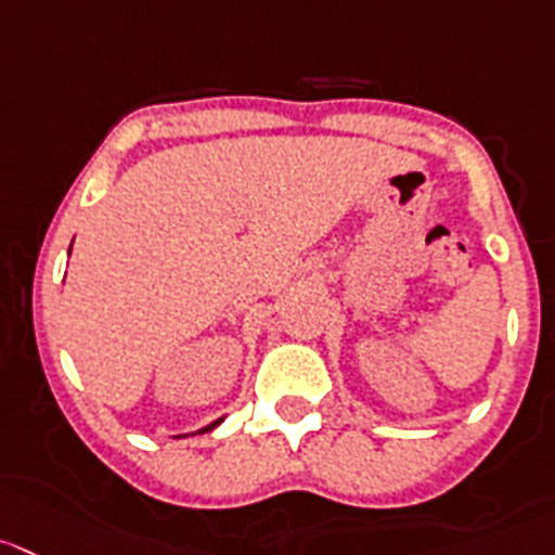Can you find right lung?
<instances>
[{"mask_svg":"<svg viewBox=\"0 0 555 555\" xmlns=\"http://www.w3.org/2000/svg\"><path fill=\"white\" fill-rule=\"evenodd\" d=\"M67 256H70V253H67ZM220 422H223V416H220V420H215V422H209L207 427H202V430H195V433H209V430H212V427H218ZM195 433H184V436H195ZM184 436H173V439H184Z\"/></svg>","mask_w":555,"mask_h":555,"instance_id":"right-lung-1","label":"right lung"}]
</instances>
